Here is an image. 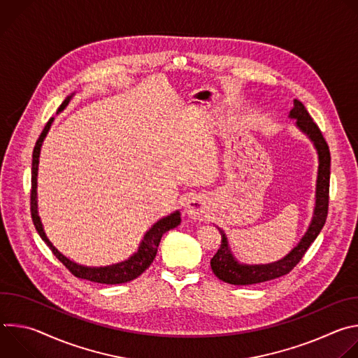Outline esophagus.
Masks as SVG:
<instances>
[{
	"mask_svg": "<svg viewBox=\"0 0 358 358\" xmlns=\"http://www.w3.org/2000/svg\"><path fill=\"white\" fill-rule=\"evenodd\" d=\"M185 213L188 214V217L194 218V220H198L203 215V213H206V208H203V203L201 202L199 198L196 196H191L187 203H185Z\"/></svg>",
	"mask_w": 358,
	"mask_h": 358,
	"instance_id": "34e87169",
	"label": "esophagus"
}]
</instances>
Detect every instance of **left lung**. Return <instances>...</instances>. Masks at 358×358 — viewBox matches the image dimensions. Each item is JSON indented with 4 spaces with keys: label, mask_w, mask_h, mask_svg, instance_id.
<instances>
[{
    "label": "left lung",
    "mask_w": 358,
    "mask_h": 358,
    "mask_svg": "<svg viewBox=\"0 0 358 358\" xmlns=\"http://www.w3.org/2000/svg\"><path fill=\"white\" fill-rule=\"evenodd\" d=\"M290 117L296 119L297 127L308 134L315 143L319 152V176H317V188H316V208L312 224L301 238L299 245L279 262L271 265H239L229 250L228 241L225 234L221 232V246L218 252L211 259V269L214 275L231 285H255L261 282H268L283 275H287L304 257L309 246L315 242L322 228L326 224L329 213V192H330V150L329 144L324 140L319 126L315 123L309 112L306 110L301 101L297 99L293 100V109L290 110Z\"/></svg>",
    "instance_id": "obj_1"
}]
</instances>
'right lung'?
Masks as SVG:
<instances>
[{
    "label": "right lung",
    "instance_id": "obj_1",
    "mask_svg": "<svg viewBox=\"0 0 358 358\" xmlns=\"http://www.w3.org/2000/svg\"><path fill=\"white\" fill-rule=\"evenodd\" d=\"M72 96H68L64 101L62 105L59 106L58 112L64 110L66 108V105L69 103ZM54 119L50 117L48 120V123L45 124L41 136L38 137L36 143H35V147H34V152H32V176H31V217H32V222L35 225V229L38 231L39 236L42 238V241L49 246V249L52 250V253L55 255V257L64 264V266L76 278H80V279H86V280H90V282H96V283H105V285H119V283H127L136 278H138L151 264L152 261H155L156 255H157V249H159V245H160V241H162V236L176 228L180 222H181V218H180V213H174L163 220H160L157 224L152 225V228L144 235V239L141 241V245L137 250V253H134L133 257L126 261V262H122V264H117V265H113V266H106V268H86V266H82V265H78L72 261H69L66 257H64V255L49 242V239L46 238L45 232H43V228H42V224H41V220L38 217V210H36V174H38V163H39V151H41V145H42V141L50 127V124H52Z\"/></svg>",
    "mask_w": 358,
    "mask_h": 358
}]
</instances>
